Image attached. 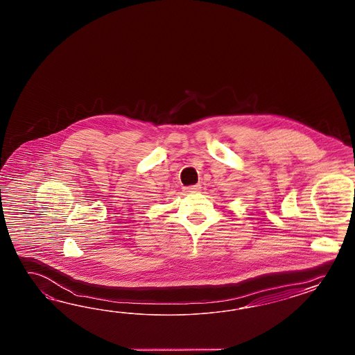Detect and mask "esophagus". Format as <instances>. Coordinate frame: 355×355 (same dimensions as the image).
<instances>
[{
  "mask_svg": "<svg viewBox=\"0 0 355 355\" xmlns=\"http://www.w3.org/2000/svg\"><path fill=\"white\" fill-rule=\"evenodd\" d=\"M201 190V186L200 184H193V186H189V187H184L186 192H190V193H195V192H199Z\"/></svg>",
  "mask_w": 355,
  "mask_h": 355,
  "instance_id": "esophagus-1",
  "label": "esophagus"
}]
</instances>
